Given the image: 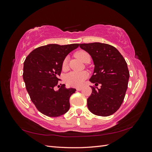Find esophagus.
Masks as SVG:
<instances>
[{
	"label": "esophagus",
	"instance_id": "obj_1",
	"mask_svg": "<svg viewBox=\"0 0 152 152\" xmlns=\"http://www.w3.org/2000/svg\"><path fill=\"white\" fill-rule=\"evenodd\" d=\"M82 89V87H77V88H76V89L77 91H80Z\"/></svg>",
	"mask_w": 152,
	"mask_h": 152
}]
</instances>
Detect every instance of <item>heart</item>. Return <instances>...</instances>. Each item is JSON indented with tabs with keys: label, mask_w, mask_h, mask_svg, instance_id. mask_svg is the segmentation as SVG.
I'll return each instance as SVG.
<instances>
[{
	"label": "heart",
	"mask_w": 152,
	"mask_h": 152,
	"mask_svg": "<svg viewBox=\"0 0 152 152\" xmlns=\"http://www.w3.org/2000/svg\"><path fill=\"white\" fill-rule=\"evenodd\" d=\"M75 56L79 58L80 60L86 63L88 60H90V55L84 50H79L76 53ZM68 59L66 57L63 61V68H66L68 65ZM88 77V74L86 72H71L66 75L65 77L66 83L70 86L79 87L82 85L84 80Z\"/></svg>",
	"instance_id": "obj_1"
}]
</instances>
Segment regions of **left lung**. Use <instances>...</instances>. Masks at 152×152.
<instances>
[{
	"mask_svg": "<svg viewBox=\"0 0 152 152\" xmlns=\"http://www.w3.org/2000/svg\"><path fill=\"white\" fill-rule=\"evenodd\" d=\"M80 48L93 59L94 69L90 82L101 87H91L87 107L96 115L107 117L121 106L127 89L129 72L120 52L111 45L94 42L80 44Z\"/></svg>",
	"mask_w": 152,
	"mask_h": 152,
	"instance_id": "obj_1",
	"label": "left lung"
}]
</instances>
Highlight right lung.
Here are the masks:
<instances>
[{
  "instance_id": "add662e5",
  "label": "right lung",
  "mask_w": 152,
  "mask_h": 152,
  "mask_svg": "<svg viewBox=\"0 0 152 152\" xmlns=\"http://www.w3.org/2000/svg\"><path fill=\"white\" fill-rule=\"evenodd\" d=\"M79 45L48 44L32 50L25 59L23 77L26 91L36 108L45 115L61 116L70 108V98L76 89L58 85V77L63 59Z\"/></svg>"
}]
</instances>
